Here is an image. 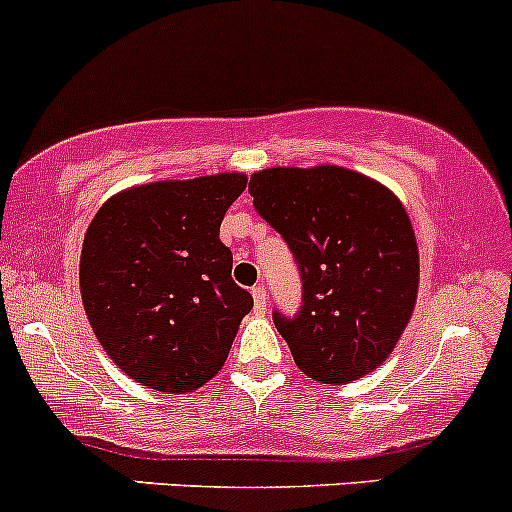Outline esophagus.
<instances>
[{
    "mask_svg": "<svg viewBox=\"0 0 512 512\" xmlns=\"http://www.w3.org/2000/svg\"><path fill=\"white\" fill-rule=\"evenodd\" d=\"M251 293H254V305H256V313H266V288L258 283V286L251 288Z\"/></svg>",
    "mask_w": 512,
    "mask_h": 512,
    "instance_id": "1",
    "label": "esophagus"
}]
</instances>
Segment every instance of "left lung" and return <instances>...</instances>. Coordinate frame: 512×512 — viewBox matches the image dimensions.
<instances>
[{"label":"left lung","mask_w":512,"mask_h":512,"mask_svg":"<svg viewBox=\"0 0 512 512\" xmlns=\"http://www.w3.org/2000/svg\"><path fill=\"white\" fill-rule=\"evenodd\" d=\"M249 192L298 263V313H273L300 372L345 384L377 370L407 328L419 251L402 202L374 179L335 165L271 167Z\"/></svg>","instance_id":"8db88e82"}]
</instances>
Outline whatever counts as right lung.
I'll use <instances>...</instances> for the list:
<instances>
[{"instance_id":"1","label":"right lung","mask_w":512,"mask_h":512,"mask_svg":"<svg viewBox=\"0 0 512 512\" xmlns=\"http://www.w3.org/2000/svg\"><path fill=\"white\" fill-rule=\"evenodd\" d=\"M246 175L170 179L110 197L81 249V298L110 360L142 387L184 394L224 367L249 291L221 244Z\"/></svg>"}]
</instances>
